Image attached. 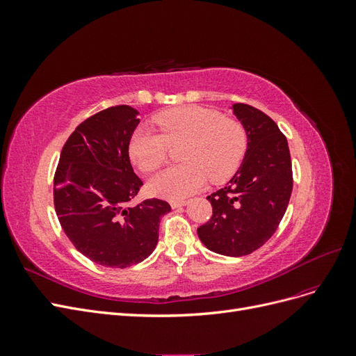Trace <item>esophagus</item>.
<instances>
[{
	"label": "esophagus",
	"instance_id": "34e87169",
	"mask_svg": "<svg viewBox=\"0 0 356 356\" xmlns=\"http://www.w3.org/2000/svg\"><path fill=\"white\" fill-rule=\"evenodd\" d=\"M186 204H187V200H175V202H170V207L174 208V209L186 207Z\"/></svg>",
	"mask_w": 356,
	"mask_h": 356
}]
</instances>
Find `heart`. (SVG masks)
<instances>
[{"instance_id":"obj_1","label":"heart","mask_w":356,"mask_h":356,"mask_svg":"<svg viewBox=\"0 0 356 356\" xmlns=\"http://www.w3.org/2000/svg\"><path fill=\"white\" fill-rule=\"evenodd\" d=\"M154 123L161 134L138 127L129 141V156L143 172H153L165 163L169 145L184 144V165L166 168L148 182L152 195L161 199H186L208 177L212 182L229 179L246 153L245 127L215 110L186 105L157 114Z\"/></svg>"}]
</instances>
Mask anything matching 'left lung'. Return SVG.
<instances>
[{"mask_svg":"<svg viewBox=\"0 0 356 356\" xmlns=\"http://www.w3.org/2000/svg\"><path fill=\"white\" fill-rule=\"evenodd\" d=\"M232 111L245 127L246 153L227 184L207 197L212 217L197 234L209 251L242 257L276 232L293 191V169L286 138L270 117L246 104H233Z\"/></svg>","mask_w":356,"mask_h":356,"instance_id":"obj_1","label":"left lung"}]
</instances>
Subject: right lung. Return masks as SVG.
Wrapping results in <instances>:
<instances>
[{"label": "right lung", "mask_w": 356, "mask_h": 356, "mask_svg": "<svg viewBox=\"0 0 356 356\" xmlns=\"http://www.w3.org/2000/svg\"><path fill=\"white\" fill-rule=\"evenodd\" d=\"M139 111L117 105L89 117L62 148L53 184L63 232L96 264L131 267L153 254L159 224L170 204L147 199L136 207L143 181L129 159V141Z\"/></svg>", "instance_id": "add662e5"}]
</instances>
